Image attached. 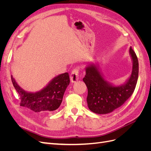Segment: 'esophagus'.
<instances>
[{
	"label": "esophagus",
	"instance_id": "34e87169",
	"mask_svg": "<svg viewBox=\"0 0 151 151\" xmlns=\"http://www.w3.org/2000/svg\"><path fill=\"white\" fill-rule=\"evenodd\" d=\"M70 81L72 83H74L76 81H77L79 78V69L78 68H76L75 69L73 70L70 74Z\"/></svg>",
	"mask_w": 151,
	"mask_h": 151
}]
</instances>
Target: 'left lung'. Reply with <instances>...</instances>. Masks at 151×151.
<instances>
[{"label": "left lung", "mask_w": 151, "mask_h": 151, "mask_svg": "<svg viewBox=\"0 0 151 151\" xmlns=\"http://www.w3.org/2000/svg\"><path fill=\"white\" fill-rule=\"evenodd\" d=\"M133 60L131 76L127 83L120 86H113L108 83L94 64L86 67L83 81L88 88L87 103L91 111L97 114H106L120 107L133 94L137 83L139 62L135 53L130 48Z\"/></svg>", "instance_id": "obj_1"}]
</instances>
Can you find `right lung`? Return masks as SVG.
Returning a JSON list of instances; mask_svg holds the SVG:
<instances>
[{
    "label": "right lung",
    "instance_id": "1",
    "mask_svg": "<svg viewBox=\"0 0 151 151\" xmlns=\"http://www.w3.org/2000/svg\"><path fill=\"white\" fill-rule=\"evenodd\" d=\"M14 87L19 94L20 106L35 112H50L56 110L62 101L63 96L70 83L68 73L57 76L43 90L35 93H27L18 86L11 76Z\"/></svg>",
    "mask_w": 151,
    "mask_h": 151
}]
</instances>
